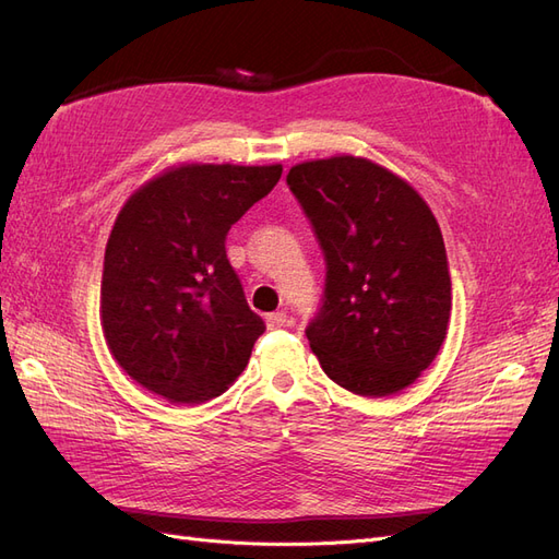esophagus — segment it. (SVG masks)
I'll use <instances>...</instances> for the list:
<instances>
[{
	"label": "esophagus",
	"instance_id": "34e87169",
	"mask_svg": "<svg viewBox=\"0 0 559 559\" xmlns=\"http://www.w3.org/2000/svg\"><path fill=\"white\" fill-rule=\"evenodd\" d=\"M286 321H289V317H286V312H270V314H265V324H267L270 331L286 326Z\"/></svg>",
	"mask_w": 559,
	"mask_h": 559
}]
</instances>
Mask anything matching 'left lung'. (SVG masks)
<instances>
[{"label": "left lung", "instance_id": "left-lung-1", "mask_svg": "<svg viewBox=\"0 0 559 559\" xmlns=\"http://www.w3.org/2000/svg\"><path fill=\"white\" fill-rule=\"evenodd\" d=\"M286 186L326 263L306 329L324 373L361 396L408 386L436 359L452 308L443 235L427 202L354 156L300 163Z\"/></svg>", "mask_w": 559, "mask_h": 559}]
</instances>
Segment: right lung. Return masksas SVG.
Returning <instances> with one entry per match:
<instances>
[{
	"label": "right lung",
	"instance_id": "obj_1",
	"mask_svg": "<svg viewBox=\"0 0 559 559\" xmlns=\"http://www.w3.org/2000/svg\"><path fill=\"white\" fill-rule=\"evenodd\" d=\"M280 177L282 165H181L118 214L99 319L118 366L154 394L202 403L247 368L265 321L249 308L226 238Z\"/></svg>",
	"mask_w": 559,
	"mask_h": 559
}]
</instances>
